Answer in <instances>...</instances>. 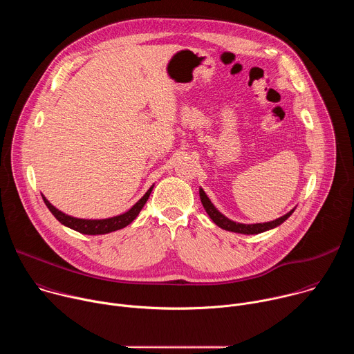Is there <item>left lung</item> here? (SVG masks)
Listing matches in <instances>:
<instances>
[{"label":"left lung","instance_id":"1","mask_svg":"<svg viewBox=\"0 0 354 354\" xmlns=\"http://www.w3.org/2000/svg\"><path fill=\"white\" fill-rule=\"evenodd\" d=\"M198 194H200V200L201 205H203L206 213L209 214V217L213 220V223L216 225H218L220 228L225 230V231H231V232H238V234H245V235H254V234H261L269 230H273L276 227H279L280 224H283L295 210V207L292 210H290L287 214L269 221V223H257V224H242V223H236L230 220L228 217H225L223 213H220L216 206L212 203V200L209 198V196L206 194V192L198 187Z\"/></svg>","mask_w":354,"mask_h":354}]
</instances>
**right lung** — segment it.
Returning a JSON list of instances; mask_svg holds the SVG:
<instances>
[{"label":"right lung","instance_id":"obj_1","mask_svg":"<svg viewBox=\"0 0 354 354\" xmlns=\"http://www.w3.org/2000/svg\"><path fill=\"white\" fill-rule=\"evenodd\" d=\"M153 189H154V185L151 186L145 192V194L126 213H122L119 216H113V217H109V218H97V220L78 218V217L68 216V214L63 213L62 210H59L57 207H55L43 194H41V197H43V201H44V205L47 206V209L52 212V214L63 225H66V227H68V228H71L77 232L85 234V235H104V234H109V232L122 230V228L127 227L130 223H133L136 220V217L138 216V213L141 212V209L144 207V205L147 203V200H148L151 192H153Z\"/></svg>","mask_w":354,"mask_h":354}]
</instances>
